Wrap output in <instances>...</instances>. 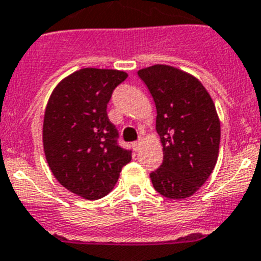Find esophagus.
I'll return each mask as SVG.
<instances>
[{
	"instance_id": "34e87169",
	"label": "esophagus",
	"mask_w": 261,
	"mask_h": 261,
	"mask_svg": "<svg viewBox=\"0 0 261 261\" xmlns=\"http://www.w3.org/2000/svg\"><path fill=\"white\" fill-rule=\"evenodd\" d=\"M143 145V141L142 140H138L137 142H133V149L136 150V151H138V150L141 149V146Z\"/></svg>"
}]
</instances>
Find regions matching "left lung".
<instances>
[{
  "instance_id": "obj_1",
  "label": "left lung",
  "mask_w": 261,
  "mask_h": 261,
  "mask_svg": "<svg viewBox=\"0 0 261 261\" xmlns=\"http://www.w3.org/2000/svg\"><path fill=\"white\" fill-rule=\"evenodd\" d=\"M156 107L163 163L150 173L152 186L169 199L191 197L208 180L220 146V119L214 101L195 76L167 64L138 71Z\"/></svg>"
}]
</instances>
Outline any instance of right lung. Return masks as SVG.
Segmentation results:
<instances>
[{"instance_id":"add662e5","label":"right lung","mask_w":261,"mask_h":261,"mask_svg":"<svg viewBox=\"0 0 261 261\" xmlns=\"http://www.w3.org/2000/svg\"><path fill=\"white\" fill-rule=\"evenodd\" d=\"M128 73L81 68L50 94L42 143L49 168L62 186L88 200L101 199L118 182L132 154L118 145V130L107 116L112 92Z\"/></svg>"}]
</instances>
